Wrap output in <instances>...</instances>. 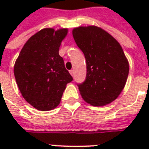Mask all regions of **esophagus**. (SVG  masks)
<instances>
[{"label":"esophagus","instance_id":"1","mask_svg":"<svg viewBox=\"0 0 149 149\" xmlns=\"http://www.w3.org/2000/svg\"><path fill=\"white\" fill-rule=\"evenodd\" d=\"M70 73L71 74V76H72V77H73V76H74V71H73V70H70Z\"/></svg>","mask_w":149,"mask_h":149}]
</instances>
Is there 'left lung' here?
<instances>
[{"instance_id":"8db88e82","label":"left lung","mask_w":149,"mask_h":149,"mask_svg":"<svg viewBox=\"0 0 149 149\" xmlns=\"http://www.w3.org/2000/svg\"><path fill=\"white\" fill-rule=\"evenodd\" d=\"M77 46L86 61V80L79 84L82 98L92 106L110 104L125 88L129 63L118 41L97 26H79L72 30Z\"/></svg>"}]
</instances>
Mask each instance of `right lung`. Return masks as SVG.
<instances>
[{
  "instance_id": "add662e5",
  "label": "right lung",
  "mask_w": 149,
  "mask_h": 149,
  "mask_svg": "<svg viewBox=\"0 0 149 149\" xmlns=\"http://www.w3.org/2000/svg\"><path fill=\"white\" fill-rule=\"evenodd\" d=\"M67 29H43L24 44L15 61L14 73L22 97L37 110L56 108L72 77L58 50Z\"/></svg>"
}]
</instances>
